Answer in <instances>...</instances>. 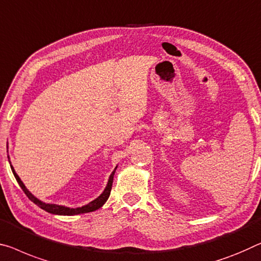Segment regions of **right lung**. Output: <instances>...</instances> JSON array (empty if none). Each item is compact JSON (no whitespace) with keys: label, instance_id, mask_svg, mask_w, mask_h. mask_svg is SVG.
Returning <instances> with one entry per match:
<instances>
[{"label":"right lung","instance_id":"1","mask_svg":"<svg viewBox=\"0 0 261 261\" xmlns=\"http://www.w3.org/2000/svg\"><path fill=\"white\" fill-rule=\"evenodd\" d=\"M10 167H11V170H13V174L15 176L16 181L18 182L19 187L22 188L24 194L28 196V198H29L31 202L37 204V205L41 207V209L45 210L46 212H50V214H54V215H62V216H73V215H79V214H86V212H92V211H95V210L100 209V207H101L103 204L106 203V200L108 199V197H110L112 184H113V177H114L115 170H117V168H118V166H117V167H115V169L112 171L110 178H108V182H107V186L105 188V190L102 191V194L100 195L98 198H95L94 200H92V202H90L89 204H86V205H84L82 207H75V209H73V207L57 205V204L44 203V202H42V200H39L38 198H36L35 196L27 189L25 186H24L23 182L21 181V178H19V176L16 174V171L14 169V167L11 166V163H10Z\"/></svg>","mask_w":261,"mask_h":261}]
</instances>
